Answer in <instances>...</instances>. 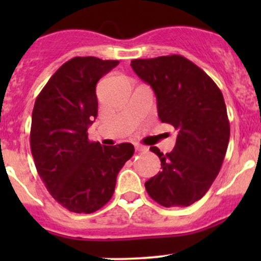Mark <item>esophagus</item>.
Masks as SVG:
<instances>
[{"mask_svg": "<svg viewBox=\"0 0 261 261\" xmlns=\"http://www.w3.org/2000/svg\"><path fill=\"white\" fill-rule=\"evenodd\" d=\"M135 150L136 151H139V152H143V151H147V147H145V146H143V145H135Z\"/></svg>", "mask_w": 261, "mask_h": 261, "instance_id": "1", "label": "esophagus"}]
</instances>
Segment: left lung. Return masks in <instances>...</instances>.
Wrapping results in <instances>:
<instances>
[{
  "label": "left lung",
  "instance_id": "obj_1",
  "mask_svg": "<svg viewBox=\"0 0 261 261\" xmlns=\"http://www.w3.org/2000/svg\"><path fill=\"white\" fill-rule=\"evenodd\" d=\"M134 72L156 96L160 121L177 134L173 151L159 156L162 170L145 181L149 196L164 207H187L201 199L221 169L230 122L220 88L181 55L131 60Z\"/></svg>",
  "mask_w": 261,
  "mask_h": 261
}]
</instances>
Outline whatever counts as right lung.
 <instances>
[{
  "mask_svg": "<svg viewBox=\"0 0 261 261\" xmlns=\"http://www.w3.org/2000/svg\"><path fill=\"white\" fill-rule=\"evenodd\" d=\"M118 60L75 57L62 65L35 101L30 146L36 170L53 198L75 213L103 207L115 192L134 145L102 146L88 140L97 117L96 84Z\"/></svg>",
  "mask_w": 261,
  "mask_h": 261,
  "instance_id": "obj_1",
  "label": "right lung"
}]
</instances>
